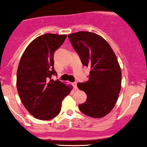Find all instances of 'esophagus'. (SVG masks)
<instances>
[{"label":"esophagus","mask_w":147,"mask_h":147,"mask_svg":"<svg viewBox=\"0 0 147 147\" xmlns=\"http://www.w3.org/2000/svg\"><path fill=\"white\" fill-rule=\"evenodd\" d=\"M73 86H74V88H76V89H77V83H76V82H74V83H73Z\"/></svg>","instance_id":"obj_1"}]
</instances>
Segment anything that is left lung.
Returning a JSON list of instances; mask_svg holds the SVG:
<instances>
[{
  "label": "left lung",
  "mask_w": 147,
  "mask_h": 147,
  "mask_svg": "<svg viewBox=\"0 0 147 147\" xmlns=\"http://www.w3.org/2000/svg\"><path fill=\"white\" fill-rule=\"evenodd\" d=\"M68 36L83 66L91 69L88 81L77 84L87 96L78 108L93 118L105 117L114 107L121 91V71L117 56L99 35L80 31Z\"/></svg>",
  "instance_id": "left-lung-1"
}]
</instances>
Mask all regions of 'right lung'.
Listing matches in <instances>:
<instances>
[{
    "label": "right lung",
    "instance_id": "1",
    "mask_svg": "<svg viewBox=\"0 0 147 147\" xmlns=\"http://www.w3.org/2000/svg\"><path fill=\"white\" fill-rule=\"evenodd\" d=\"M66 35L46 33L28 45L18 64L17 90L26 109L35 118L49 120L60 113L61 102L71 90L59 80L53 68L55 51L63 43Z\"/></svg>",
    "mask_w": 147,
    "mask_h": 147
}]
</instances>
